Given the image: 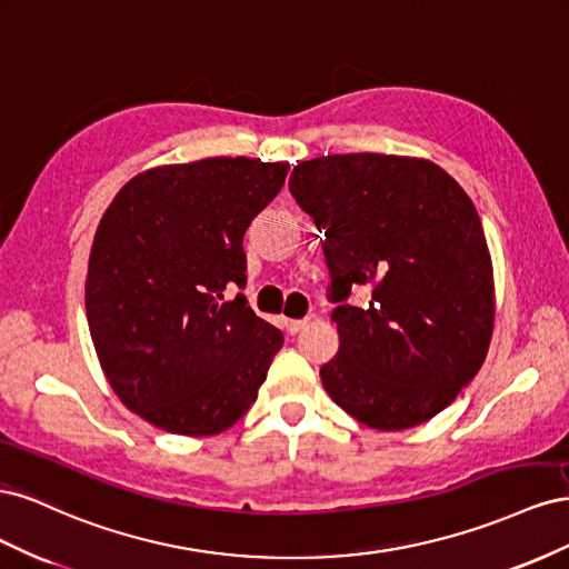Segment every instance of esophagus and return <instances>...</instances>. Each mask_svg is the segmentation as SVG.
Listing matches in <instances>:
<instances>
[{"label":"esophagus","instance_id":"1","mask_svg":"<svg viewBox=\"0 0 569 569\" xmlns=\"http://www.w3.org/2000/svg\"><path fill=\"white\" fill-rule=\"evenodd\" d=\"M306 322H308L306 318H303V320H291V318H284V327H287V332H289V335H297V332H301Z\"/></svg>","mask_w":569,"mask_h":569}]
</instances>
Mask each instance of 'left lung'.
<instances>
[{"instance_id": "left-lung-1", "label": "left lung", "mask_w": 569, "mask_h": 569, "mask_svg": "<svg viewBox=\"0 0 569 569\" xmlns=\"http://www.w3.org/2000/svg\"><path fill=\"white\" fill-rule=\"evenodd\" d=\"M289 192L325 230L337 356L330 399L372 429H408L451 406L485 363L493 268L475 203L432 161L335 153L301 161ZM366 283V309L346 303Z\"/></svg>"}]
</instances>
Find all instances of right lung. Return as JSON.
<instances>
[{
	"label": "right lung",
	"mask_w": 569,
	"mask_h": 569,
	"mask_svg": "<svg viewBox=\"0 0 569 569\" xmlns=\"http://www.w3.org/2000/svg\"><path fill=\"white\" fill-rule=\"evenodd\" d=\"M287 170L244 157L151 168L101 218L84 282L90 335L118 399L153 427L209 437L256 401L284 337L226 289H244V232Z\"/></svg>",
	"instance_id": "obj_1"
}]
</instances>
